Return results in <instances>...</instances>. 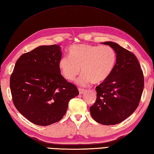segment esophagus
I'll use <instances>...</instances> for the list:
<instances>
[{"instance_id":"obj_1","label":"esophagus","mask_w":154,"mask_h":154,"mask_svg":"<svg viewBox=\"0 0 154 154\" xmlns=\"http://www.w3.org/2000/svg\"><path fill=\"white\" fill-rule=\"evenodd\" d=\"M79 91L80 95H82V94L85 92V89H82V88H79Z\"/></svg>"}]
</instances>
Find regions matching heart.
<instances>
[{"mask_svg": "<svg viewBox=\"0 0 154 154\" xmlns=\"http://www.w3.org/2000/svg\"><path fill=\"white\" fill-rule=\"evenodd\" d=\"M69 55H63L59 61L61 74L67 80L73 81L82 69V74L77 81L82 86L105 82L116 64V53L109 46L75 45L69 47Z\"/></svg>", "mask_w": 154, "mask_h": 154, "instance_id": "heart-1", "label": "heart"}]
</instances>
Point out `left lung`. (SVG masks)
<instances>
[{"label": "left lung", "mask_w": 154, "mask_h": 154, "mask_svg": "<svg viewBox=\"0 0 154 154\" xmlns=\"http://www.w3.org/2000/svg\"><path fill=\"white\" fill-rule=\"evenodd\" d=\"M117 55L115 68L106 81L96 87L97 99L90 107L97 122L114 125L122 122L135 111L144 87L143 74L133 53L113 42H104Z\"/></svg>", "instance_id": "8db88e82"}]
</instances>
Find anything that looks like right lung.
Segmentation results:
<instances>
[{
	"mask_svg": "<svg viewBox=\"0 0 154 154\" xmlns=\"http://www.w3.org/2000/svg\"><path fill=\"white\" fill-rule=\"evenodd\" d=\"M59 45L40 46L17 59L10 79L16 109L31 122L48 126L66 114L68 103L79 95L61 75Z\"/></svg>",
	"mask_w": 154,
	"mask_h": 154,
	"instance_id": "1",
	"label": "right lung"
}]
</instances>
